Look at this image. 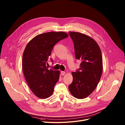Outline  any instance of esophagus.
I'll use <instances>...</instances> for the list:
<instances>
[{
  "mask_svg": "<svg viewBox=\"0 0 125 125\" xmlns=\"http://www.w3.org/2000/svg\"><path fill=\"white\" fill-rule=\"evenodd\" d=\"M61 75H62V76H63V75L65 74V72H63V71H62V72H61Z\"/></svg>",
  "mask_w": 125,
  "mask_h": 125,
  "instance_id": "esophagus-1",
  "label": "esophagus"
}]
</instances>
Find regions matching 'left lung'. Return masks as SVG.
<instances>
[{"instance_id":"1","label":"left lung","mask_w":125,"mask_h":125,"mask_svg":"<svg viewBox=\"0 0 125 125\" xmlns=\"http://www.w3.org/2000/svg\"><path fill=\"white\" fill-rule=\"evenodd\" d=\"M74 43L75 57L81 61L80 68L72 72L73 82L69 86L71 93L78 99H83L96 88L102 72L100 49L90 37L79 32L69 33Z\"/></svg>"}]
</instances>
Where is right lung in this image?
<instances>
[{
  "label": "right lung",
  "mask_w": 125,
  "mask_h": 125,
  "mask_svg": "<svg viewBox=\"0 0 125 125\" xmlns=\"http://www.w3.org/2000/svg\"><path fill=\"white\" fill-rule=\"evenodd\" d=\"M68 37L63 32L43 33L35 37L25 49L22 64L24 75L31 91L40 98H48L53 92L60 72L48 70L46 64L54 46Z\"/></svg>",
  "instance_id": "1"
}]
</instances>
